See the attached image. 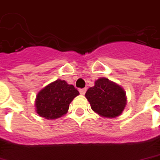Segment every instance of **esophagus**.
<instances>
[{
  "instance_id": "obj_1",
  "label": "esophagus",
  "mask_w": 160,
  "mask_h": 160,
  "mask_svg": "<svg viewBox=\"0 0 160 160\" xmlns=\"http://www.w3.org/2000/svg\"><path fill=\"white\" fill-rule=\"evenodd\" d=\"M86 90H87V88H81V89H79V92H80V94L83 95V94H84L85 93H86Z\"/></svg>"
}]
</instances>
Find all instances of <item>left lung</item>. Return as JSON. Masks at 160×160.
<instances>
[{
    "mask_svg": "<svg viewBox=\"0 0 160 160\" xmlns=\"http://www.w3.org/2000/svg\"><path fill=\"white\" fill-rule=\"evenodd\" d=\"M85 97L95 113L108 118L118 117L127 105L124 89L106 78H100L94 82V86L88 88Z\"/></svg>",
    "mask_w": 160,
    "mask_h": 160,
    "instance_id": "1",
    "label": "left lung"
}]
</instances>
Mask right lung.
<instances>
[{"mask_svg": "<svg viewBox=\"0 0 160 160\" xmlns=\"http://www.w3.org/2000/svg\"><path fill=\"white\" fill-rule=\"evenodd\" d=\"M79 94L65 80L57 79L38 92L35 101L37 113L46 119H57L67 113L69 106Z\"/></svg>", "mask_w": 160, "mask_h": 160, "instance_id": "right-lung-1", "label": "right lung"}]
</instances>
